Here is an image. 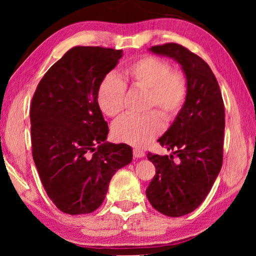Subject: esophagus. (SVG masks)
<instances>
[{
  "mask_svg": "<svg viewBox=\"0 0 256 256\" xmlns=\"http://www.w3.org/2000/svg\"><path fill=\"white\" fill-rule=\"evenodd\" d=\"M132 155H134L135 157H138V158H141V157H144V152H143V150H141V149H138V148H134L132 149Z\"/></svg>",
  "mask_w": 256,
  "mask_h": 256,
  "instance_id": "obj_1",
  "label": "esophagus"
}]
</instances>
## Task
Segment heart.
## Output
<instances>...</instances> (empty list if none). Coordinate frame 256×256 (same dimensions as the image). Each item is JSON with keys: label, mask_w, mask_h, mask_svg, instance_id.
I'll return each mask as SVG.
<instances>
[{"label": "heart", "mask_w": 256, "mask_h": 256, "mask_svg": "<svg viewBox=\"0 0 256 256\" xmlns=\"http://www.w3.org/2000/svg\"><path fill=\"white\" fill-rule=\"evenodd\" d=\"M121 76L122 80L110 73L98 87L96 101L104 115L115 118L122 113L126 85L146 90L144 110L156 108L168 120H172L180 113L188 96V80L180 71L171 70L166 60L155 56H144L126 65ZM162 130V118L154 111L140 116L127 115L113 124L114 138L134 146H146Z\"/></svg>", "instance_id": "obj_1"}]
</instances>
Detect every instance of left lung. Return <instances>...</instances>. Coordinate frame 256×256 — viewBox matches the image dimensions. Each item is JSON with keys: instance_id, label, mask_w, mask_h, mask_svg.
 Returning <instances> with one entry per match:
<instances>
[{"instance_id": "8db88e82", "label": "left lung", "mask_w": 256, "mask_h": 256, "mask_svg": "<svg viewBox=\"0 0 256 256\" xmlns=\"http://www.w3.org/2000/svg\"><path fill=\"white\" fill-rule=\"evenodd\" d=\"M150 51L174 58L188 80L184 106L158 138L160 146L174 150L178 160L146 155L156 168L146 198L163 214L182 216L204 202L222 169L225 107L212 70L199 56L176 43L155 45Z\"/></svg>"}]
</instances>
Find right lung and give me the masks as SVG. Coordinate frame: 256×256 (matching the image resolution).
Wrapping results in <instances>:
<instances>
[{"label": "right lung", "mask_w": 256, "mask_h": 256, "mask_svg": "<svg viewBox=\"0 0 256 256\" xmlns=\"http://www.w3.org/2000/svg\"><path fill=\"white\" fill-rule=\"evenodd\" d=\"M122 50L74 46L48 68L30 107L31 146L48 198L71 216L92 213L118 169L132 162V146L106 142L108 124L96 101L104 76Z\"/></svg>", "instance_id": "add662e5"}]
</instances>
